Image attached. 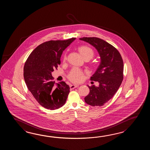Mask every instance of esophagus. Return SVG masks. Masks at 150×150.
<instances>
[{"label": "esophagus", "mask_w": 150, "mask_h": 150, "mask_svg": "<svg viewBox=\"0 0 150 150\" xmlns=\"http://www.w3.org/2000/svg\"><path fill=\"white\" fill-rule=\"evenodd\" d=\"M78 86H79V85H72L70 86V89H74V88L78 87Z\"/></svg>", "instance_id": "34e87169"}]
</instances>
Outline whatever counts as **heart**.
<instances>
[{
	"mask_svg": "<svg viewBox=\"0 0 150 150\" xmlns=\"http://www.w3.org/2000/svg\"><path fill=\"white\" fill-rule=\"evenodd\" d=\"M78 50L85 59H88L89 60L93 58L94 56V51L92 48L87 45L80 46L78 48ZM67 56L66 54H64L63 61L65 62L67 61ZM67 76L70 81L73 83H79L83 80L84 76L83 71L78 67H74L72 69Z\"/></svg>",
	"mask_w": 150,
	"mask_h": 150,
	"instance_id": "1",
	"label": "heart"
}]
</instances>
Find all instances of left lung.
I'll return each instance as SVG.
<instances>
[{"instance_id": "1", "label": "left lung", "mask_w": 150, "mask_h": 150, "mask_svg": "<svg viewBox=\"0 0 150 150\" xmlns=\"http://www.w3.org/2000/svg\"><path fill=\"white\" fill-rule=\"evenodd\" d=\"M80 40L94 47L101 58L99 67L91 77V80L99 82V86H88L89 93L85 101L93 107L102 106L112 99L121 85L123 61L116 48L101 38L85 37Z\"/></svg>"}]
</instances>
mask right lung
Returning a JSON list of instances; mask_svg holds the SVG:
<instances>
[{
	"label": "right lung",
	"instance_id": "1",
	"mask_svg": "<svg viewBox=\"0 0 150 150\" xmlns=\"http://www.w3.org/2000/svg\"><path fill=\"white\" fill-rule=\"evenodd\" d=\"M76 38L45 42L29 56L23 67V76L29 91L45 108L54 110L66 102L70 87L64 81L55 87L51 72L61 64V55Z\"/></svg>",
	"mask_w": 150,
	"mask_h": 150
}]
</instances>
